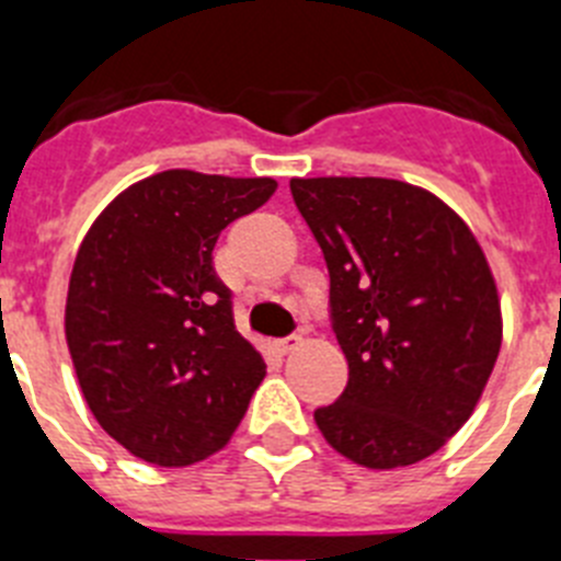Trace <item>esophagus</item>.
I'll list each match as a JSON object with an SVG mask.
<instances>
[{
  "mask_svg": "<svg viewBox=\"0 0 561 561\" xmlns=\"http://www.w3.org/2000/svg\"><path fill=\"white\" fill-rule=\"evenodd\" d=\"M275 345H277V351H280V354H291V351L300 345V336H284V340H277Z\"/></svg>",
  "mask_w": 561,
  "mask_h": 561,
  "instance_id": "esophagus-1",
  "label": "esophagus"
}]
</instances>
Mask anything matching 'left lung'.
Here are the masks:
<instances>
[{"label":"left lung","mask_w":561,"mask_h":561,"mask_svg":"<svg viewBox=\"0 0 561 561\" xmlns=\"http://www.w3.org/2000/svg\"><path fill=\"white\" fill-rule=\"evenodd\" d=\"M331 277L348 385L314 410L323 438L368 469L438 453L480 401L503 342L494 275L449 205L399 180H291Z\"/></svg>","instance_id":"8db88e82"}]
</instances>
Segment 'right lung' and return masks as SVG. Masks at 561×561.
Returning <instances> with one entry per match:
<instances>
[{"instance_id":"right-lung-1","label":"right lung","mask_w":561,"mask_h":561,"mask_svg":"<svg viewBox=\"0 0 561 561\" xmlns=\"http://www.w3.org/2000/svg\"><path fill=\"white\" fill-rule=\"evenodd\" d=\"M275 187L173 168L126 187L83 236L64 311L69 356L98 424L134 458L191 466L244 419L266 365L236 331L213 247Z\"/></svg>"}]
</instances>
